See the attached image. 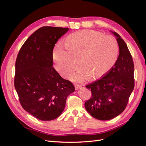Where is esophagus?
Returning a JSON list of instances; mask_svg holds the SVG:
<instances>
[{
    "instance_id": "esophagus-1",
    "label": "esophagus",
    "mask_w": 146,
    "mask_h": 146,
    "mask_svg": "<svg viewBox=\"0 0 146 146\" xmlns=\"http://www.w3.org/2000/svg\"><path fill=\"white\" fill-rule=\"evenodd\" d=\"M82 86L80 85H76V86H75V88H76V90H78L80 88H81Z\"/></svg>"
}]
</instances>
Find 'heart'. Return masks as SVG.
<instances>
[{
    "mask_svg": "<svg viewBox=\"0 0 146 146\" xmlns=\"http://www.w3.org/2000/svg\"><path fill=\"white\" fill-rule=\"evenodd\" d=\"M118 52V44L113 36L85 30L70 34L65 47L58 43L53 51V60L56 70L63 77L76 69L78 60L80 67L69 78L82 82L91 76L99 78L107 74L115 64Z\"/></svg>",
    "mask_w": 146,
    "mask_h": 146,
    "instance_id": "heart-1",
    "label": "heart"
}]
</instances>
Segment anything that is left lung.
Returning <instances> with one entry per match:
<instances>
[{"label": "left lung", "instance_id": "left-lung-1", "mask_svg": "<svg viewBox=\"0 0 146 146\" xmlns=\"http://www.w3.org/2000/svg\"><path fill=\"white\" fill-rule=\"evenodd\" d=\"M110 32L116 37L117 59L107 74L86 86L92 92L85 104L86 111L102 121L110 120L123 111L135 86L134 64L129 48L120 35Z\"/></svg>", "mask_w": 146, "mask_h": 146}]
</instances>
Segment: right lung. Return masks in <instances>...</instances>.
<instances>
[{
  "label": "right lung",
  "mask_w": 146,
  "mask_h": 146,
  "mask_svg": "<svg viewBox=\"0 0 146 146\" xmlns=\"http://www.w3.org/2000/svg\"><path fill=\"white\" fill-rule=\"evenodd\" d=\"M69 28L42 27L28 38L17 55L15 87L22 107L41 121L60 116L72 83L53 68V49Z\"/></svg>",
  "instance_id": "obj_1"
}]
</instances>
